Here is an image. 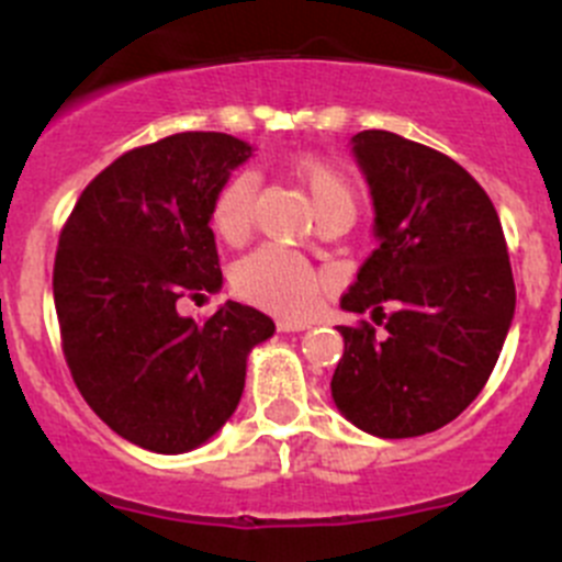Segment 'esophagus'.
Returning <instances> with one entry per match:
<instances>
[{
  "instance_id": "esophagus-1",
  "label": "esophagus",
  "mask_w": 562,
  "mask_h": 562,
  "mask_svg": "<svg viewBox=\"0 0 562 562\" xmlns=\"http://www.w3.org/2000/svg\"><path fill=\"white\" fill-rule=\"evenodd\" d=\"M277 329H280V331H304V329H310V324H307V321L282 318L280 324H277Z\"/></svg>"
}]
</instances>
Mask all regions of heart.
Listing matches in <instances>:
<instances>
[{
	"label": "heart",
	"mask_w": 562,
	"mask_h": 562,
	"mask_svg": "<svg viewBox=\"0 0 562 562\" xmlns=\"http://www.w3.org/2000/svg\"><path fill=\"white\" fill-rule=\"evenodd\" d=\"M291 176L307 192L315 214L342 209L353 214L357 194L351 181L337 167L318 156H296L291 159ZM255 209V178L238 172L220 189L211 209V225L216 236L227 244L244 241L252 225ZM324 274L296 252L282 247H260L233 269V288L238 296L277 315H304L315 307L324 291Z\"/></svg>",
	"instance_id": "1"
}]
</instances>
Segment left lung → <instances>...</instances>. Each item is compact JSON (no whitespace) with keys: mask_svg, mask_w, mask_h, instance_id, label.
Returning a JSON list of instances; mask_svg holds the SVG:
<instances>
[{"mask_svg":"<svg viewBox=\"0 0 562 562\" xmlns=\"http://www.w3.org/2000/svg\"><path fill=\"white\" fill-rule=\"evenodd\" d=\"M351 145L379 247L340 307L370 310L385 331L337 326L331 397L373 437H423L459 417L497 364L516 310L508 247L488 194L450 156L392 131H359Z\"/></svg>","mask_w":562,"mask_h":562,"instance_id":"obj_1","label":"left lung"}]
</instances>
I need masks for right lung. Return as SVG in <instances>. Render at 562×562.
<instances>
[{
  "label": "right lung",
  "mask_w": 562,
  "mask_h": 562,
  "mask_svg": "<svg viewBox=\"0 0 562 562\" xmlns=\"http://www.w3.org/2000/svg\"><path fill=\"white\" fill-rule=\"evenodd\" d=\"M249 156L220 131L128 150L59 233L54 307L70 375L114 434L154 453L209 442L241 401L249 351L274 335L247 304L225 302L205 324L176 307L222 288L211 209Z\"/></svg>",
  "instance_id": "right-lung-1"
}]
</instances>
